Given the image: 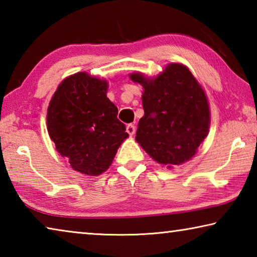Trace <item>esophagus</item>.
I'll use <instances>...</instances> for the list:
<instances>
[{"mask_svg": "<svg viewBox=\"0 0 257 257\" xmlns=\"http://www.w3.org/2000/svg\"><path fill=\"white\" fill-rule=\"evenodd\" d=\"M127 133L130 135V136H133V135L136 133V125L134 123H129L127 125Z\"/></svg>", "mask_w": 257, "mask_h": 257, "instance_id": "34e87169", "label": "esophagus"}]
</instances>
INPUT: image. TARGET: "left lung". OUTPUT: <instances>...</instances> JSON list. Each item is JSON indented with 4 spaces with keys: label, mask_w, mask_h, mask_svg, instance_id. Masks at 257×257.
<instances>
[{
    "label": "left lung",
    "mask_w": 257,
    "mask_h": 257,
    "mask_svg": "<svg viewBox=\"0 0 257 257\" xmlns=\"http://www.w3.org/2000/svg\"><path fill=\"white\" fill-rule=\"evenodd\" d=\"M144 87V116L136 141L161 164L179 165L190 160L205 139L210 125L207 98L188 68L172 63L155 79L133 73Z\"/></svg>",
    "instance_id": "1"
}]
</instances>
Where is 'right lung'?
<instances>
[{
	"label": "right lung",
	"instance_id": "1",
	"mask_svg": "<svg viewBox=\"0 0 257 257\" xmlns=\"http://www.w3.org/2000/svg\"><path fill=\"white\" fill-rule=\"evenodd\" d=\"M106 90L105 80L78 72L61 82L47 108V130L56 151L84 175L106 171L128 137Z\"/></svg>",
	"mask_w": 257,
	"mask_h": 257
}]
</instances>
